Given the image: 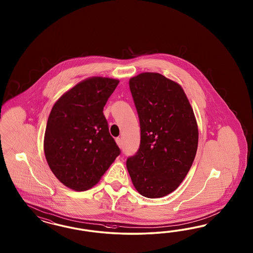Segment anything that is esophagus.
<instances>
[{"label": "esophagus", "instance_id": "obj_1", "mask_svg": "<svg viewBox=\"0 0 253 253\" xmlns=\"http://www.w3.org/2000/svg\"><path fill=\"white\" fill-rule=\"evenodd\" d=\"M116 142H117V144H118V146H120V147H122V146H123V140H122V138H121V137L116 138Z\"/></svg>", "mask_w": 253, "mask_h": 253}]
</instances>
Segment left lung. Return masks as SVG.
Returning a JSON list of instances; mask_svg holds the SVG:
<instances>
[{
	"label": "left lung",
	"instance_id": "left-lung-1",
	"mask_svg": "<svg viewBox=\"0 0 253 253\" xmlns=\"http://www.w3.org/2000/svg\"><path fill=\"white\" fill-rule=\"evenodd\" d=\"M141 140L126 161L134 187L156 199L174 191L195 160L199 130L190 103L180 85L146 72L130 80Z\"/></svg>",
	"mask_w": 253,
	"mask_h": 253
}]
</instances>
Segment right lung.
I'll use <instances>...</instances> for the list:
<instances>
[{
	"mask_svg": "<svg viewBox=\"0 0 253 253\" xmlns=\"http://www.w3.org/2000/svg\"><path fill=\"white\" fill-rule=\"evenodd\" d=\"M118 80L93 77L56 101L44 134L46 161L56 178L84 191L97 184L121 154L103 110Z\"/></svg>",
	"mask_w": 253,
	"mask_h": 253,
	"instance_id": "add662e5",
	"label": "right lung"
}]
</instances>
